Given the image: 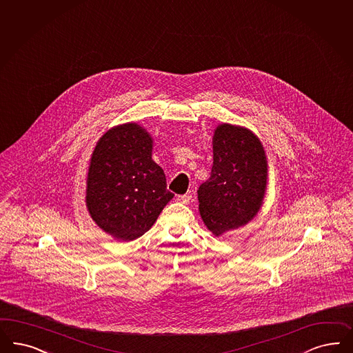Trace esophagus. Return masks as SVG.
<instances>
[{"mask_svg":"<svg viewBox=\"0 0 353 353\" xmlns=\"http://www.w3.org/2000/svg\"><path fill=\"white\" fill-rule=\"evenodd\" d=\"M178 201H181L183 204H188L191 201V195H179L178 196Z\"/></svg>","mask_w":353,"mask_h":353,"instance_id":"obj_1","label":"esophagus"}]
</instances>
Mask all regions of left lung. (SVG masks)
<instances>
[{
  "label": "left lung",
  "instance_id": "obj_1",
  "mask_svg": "<svg viewBox=\"0 0 353 353\" xmlns=\"http://www.w3.org/2000/svg\"><path fill=\"white\" fill-rule=\"evenodd\" d=\"M267 184V159L252 132L230 124L213 136V166L197 190L203 221L220 235L248 223L261 208Z\"/></svg>",
  "mask_w": 353,
  "mask_h": 353
}]
</instances>
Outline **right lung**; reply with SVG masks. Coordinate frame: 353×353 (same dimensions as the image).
Here are the masks:
<instances>
[{"label": "right lung", "instance_id": "right-lung-1", "mask_svg": "<svg viewBox=\"0 0 353 353\" xmlns=\"http://www.w3.org/2000/svg\"><path fill=\"white\" fill-rule=\"evenodd\" d=\"M174 194L152 159V139L140 125L124 124L102 136L88 175L86 205L108 234L133 241L146 233Z\"/></svg>", "mask_w": 353, "mask_h": 353}]
</instances>
